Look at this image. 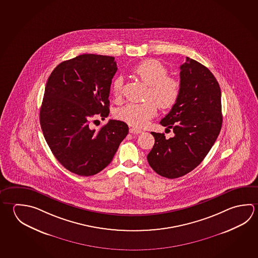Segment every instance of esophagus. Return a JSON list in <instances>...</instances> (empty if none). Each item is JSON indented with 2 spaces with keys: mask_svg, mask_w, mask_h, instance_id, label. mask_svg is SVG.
<instances>
[{
  "mask_svg": "<svg viewBox=\"0 0 258 258\" xmlns=\"http://www.w3.org/2000/svg\"><path fill=\"white\" fill-rule=\"evenodd\" d=\"M130 132L132 133V134H140L142 131H140V130H138V128H135V127H131L130 128Z\"/></svg>",
  "mask_w": 258,
  "mask_h": 258,
  "instance_id": "1",
  "label": "esophagus"
}]
</instances>
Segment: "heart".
Instances as JSON below:
<instances>
[{"mask_svg":"<svg viewBox=\"0 0 258 258\" xmlns=\"http://www.w3.org/2000/svg\"><path fill=\"white\" fill-rule=\"evenodd\" d=\"M140 81L149 86L146 101L142 103H127L117 110V118L134 127H143L157 112V108L171 109L181 94V82L168 76L165 65L157 59H145L132 70ZM122 77L115 78L111 91L116 98L121 95Z\"/></svg>","mask_w":258,"mask_h":258,"instance_id":"b5f03b06","label":"heart"}]
</instances>
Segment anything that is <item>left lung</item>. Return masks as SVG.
Segmentation results:
<instances>
[{
    "mask_svg": "<svg viewBox=\"0 0 258 258\" xmlns=\"http://www.w3.org/2000/svg\"><path fill=\"white\" fill-rule=\"evenodd\" d=\"M181 94L160 124L175 136L151 132L149 166L167 178L185 176L203 161L221 131V91L212 73L186 57L180 66Z\"/></svg>",
    "mask_w": 258,
    "mask_h": 258,
    "instance_id": "left-lung-1",
    "label": "left lung"
}]
</instances>
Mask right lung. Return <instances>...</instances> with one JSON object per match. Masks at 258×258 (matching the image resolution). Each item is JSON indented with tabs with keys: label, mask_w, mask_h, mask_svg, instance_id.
<instances>
[{
	"label": "right lung",
	"mask_w": 258,
	"mask_h": 258,
	"mask_svg": "<svg viewBox=\"0 0 258 258\" xmlns=\"http://www.w3.org/2000/svg\"><path fill=\"white\" fill-rule=\"evenodd\" d=\"M117 70L114 57L82 54L59 63L46 83L40 110L42 133L57 160L79 176L104 169L128 133L120 120L109 119L99 131L90 126L94 116H109Z\"/></svg>",
	"instance_id": "1"
}]
</instances>
